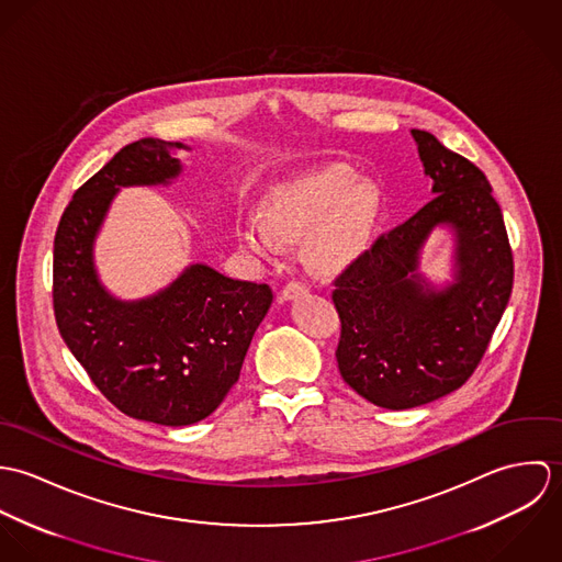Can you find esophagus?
Returning a JSON list of instances; mask_svg holds the SVG:
<instances>
[{"label": "esophagus", "instance_id": "1", "mask_svg": "<svg viewBox=\"0 0 562 562\" xmlns=\"http://www.w3.org/2000/svg\"><path fill=\"white\" fill-rule=\"evenodd\" d=\"M310 292V288L301 281H290L283 290H281V301H294L299 296H305Z\"/></svg>", "mask_w": 562, "mask_h": 562}]
</instances>
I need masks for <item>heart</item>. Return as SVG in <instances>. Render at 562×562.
Returning <instances> with one entry per match:
<instances>
[{"label": "heart", "instance_id": "heart-1", "mask_svg": "<svg viewBox=\"0 0 562 562\" xmlns=\"http://www.w3.org/2000/svg\"><path fill=\"white\" fill-rule=\"evenodd\" d=\"M383 199L374 183L355 181L348 168L330 166L274 186L261 205V218L238 223V238L257 255H272L279 238L301 240L305 261L330 272L352 261L372 238Z\"/></svg>", "mask_w": 562, "mask_h": 562}]
</instances>
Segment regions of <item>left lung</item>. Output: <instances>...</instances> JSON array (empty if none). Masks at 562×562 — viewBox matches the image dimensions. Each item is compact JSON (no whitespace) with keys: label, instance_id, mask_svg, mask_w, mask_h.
Returning a JSON list of instances; mask_svg holds the SVG:
<instances>
[{"label":"left lung","instance_id":"1","mask_svg":"<svg viewBox=\"0 0 562 562\" xmlns=\"http://www.w3.org/2000/svg\"><path fill=\"white\" fill-rule=\"evenodd\" d=\"M432 201L379 236L337 279L341 379L366 401L402 411L459 390L479 368L513 292V250L479 166L411 130ZM437 226L456 232V279L437 289L418 252Z\"/></svg>","mask_w":562,"mask_h":562}]
</instances>
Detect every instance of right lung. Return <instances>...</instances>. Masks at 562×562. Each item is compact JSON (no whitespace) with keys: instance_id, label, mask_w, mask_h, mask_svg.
<instances>
[{"instance_id":"right-lung-1","label":"right lung","mask_w":562,"mask_h":562,"mask_svg":"<svg viewBox=\"0 0 562 562\" xmlns=\"http://www.w3.org/2000/svg\"><path fill=\"white\" fill-rule=\"evenodd\" d=\"M170 149L188 147L140 138L74 194L54 240V314L74 357L119 411L188 426L214 413L238 383L272 290L205 263L188 266L140 301H119L101 285L92 248L114 194L179 177L181 164Z\"/></svg>"}]
</instances>
